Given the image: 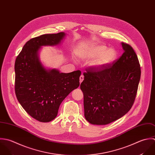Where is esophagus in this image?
Returning a JSON list of instances; mask_svg holds the SVG:
<instances>
[{
	"instance_id": "34e87169",
	"label": "esophagus",
	"mask_w": 155,
	"mask_h": 155,
	"mask_svg": "<svg viewBox=\"0 0 155 155\" xmlns=\"http://www.w3.org/2000/svg\"><path fill=\"white\" fill-rule=\"evenodd\" d=\"M84 81V76L83 75H81L79 78V82H80V84H81V82Z\"/></svg>"
}]
</instances>
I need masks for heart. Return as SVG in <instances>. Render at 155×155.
I'll return each instance as SVG.
<instances>
[{
	"instance_id": "obj_1",
	"label": "heart",
	"mask_w": 155,
	"mask_h": 155,
	"mask_svg": "<svg viewBox=\"0 0 155 155\" xmlns=\"http://www.w3.org/2000/svg\"><path fill=\"white\" fill-rule=\"evenodd\" d=\"M79 56L86 60L94 59L91 62V65L95 68H99L113 62L117 57V52L114 48L107 49L104 46L94 45L81 53Z\"/></svg>"
}]
</instances>
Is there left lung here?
I'll list each match as a JSON object with an SVG mask.
<instances>
[{"label": "left lung", "mask_w": 155, "mask_h": 155, "mask_svg": "<svg viewBox=\"0 0 155 155\" xmlns=\"http://www.w3.org/2000/svg\"><path fill=\"white\" fill-rule=\"evenodd\" d=\"M121 56L98 70L84 73L81 84L84 115L91 124L106 125L124 115L131 109L141 77L138 57L129 45L121 43Z\"/></svg>", "instance_id": "left-lung-1"}]
</instances>
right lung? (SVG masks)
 Returning <instances> with one entry per match:
<instances>
[{
    "instance_id": "1",
    "label": "right lung",
    "mask_w": 155,
    "mask_h": 155,
    "mask_svg": "<svg viewBox=\"0 0 155 155\" xmlns=\"http://www.w3.org/2000/svg\"><path fill=\"white\" fill-rule=\"evenodd\" d=\"M66 34H45L29 40L15 62V91L18 102L41 122L56 118L64 99L79 86L80 70L68 73L45 67L40 58L42 46L59 45Z\"/></svg>"
}]
</instances>
